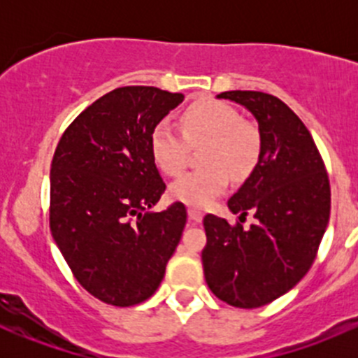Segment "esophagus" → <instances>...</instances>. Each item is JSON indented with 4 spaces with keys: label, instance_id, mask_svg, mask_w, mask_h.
Listing matches in <instances>:
<instances>
[{
    "label": "esophagus",
    "instance_id": "esophagus-1",
    "mask_svg": "<svg viewBox=\"0 0 358 358\" xmlns=\"http://www.w3.org/2000/svg\"><path fill=\"white\" fill-rule=\"evenodd\" d=\"M189 218L192 220V222H196V223L202 222V211H201V209H196V208H189Z\"/></svg>",
    "mask_w": 358,
    "mask_h": 358
}]
</instances>
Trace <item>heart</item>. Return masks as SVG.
<instances>
[{"mask_svg": "<svg viewBox=\"0 0 358 358\" xmlns=\"http://www.w3.org/2000/svg\"><path fill=\"white\" fill-rule=\"evenodd\" d=\"M180 131L161 121L150 135V154L164 175L182 173L190 145L206 143L201 162L206 168L180 176L169 189L173 199L194 208H206L227 190L230 175L244 178L262 152V136L252 122L241 119L229 103L201 99L190 103L180 119Z\"/></svg>", "mask_w": 358, "mask_h": 358, "instance_id": "b5f03b06", "label": "heart"}]
</instances>
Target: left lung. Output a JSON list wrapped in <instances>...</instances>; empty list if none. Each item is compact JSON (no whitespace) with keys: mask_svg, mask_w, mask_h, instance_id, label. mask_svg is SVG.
Returning a JSON list of instances; mask_svg holds the SVG:
<instances>
[{"mask_svg":"<svg viewBox=\"0 0 358 358\" xmlns=\"http://www.w3.org/2000/svg\"><path fill=\"white\" fill-rule=\"evenodd\" d=\"M255 115L262 152L255 169L230 197L229 209L243 221L204 216L208 243L202 266L216 298L237 308H258L286 294L315 259L331 213L326 166L301 119L282 100L263 92H223Z\"/></svg>","mask_w":358,"mask_h":358,"instance_id":"left-lung-1","label":"left lung"}]
</instances>
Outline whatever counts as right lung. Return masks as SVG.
Wrapping results in <instances>:
<instances>
[{
  "label": "right lung",
  "mask_w": 358,
  "mask_h": 358,
  "mask_svg": "<svg viewBox=\"0 0 358 358\" xmlns=\"http://www.w3.org/2000/svg\"><path fill=\"white\" fill-rule=\"evenodd\" d=\"M182 93L124 86L86 107L64 131L50 171V230L78 282L100 301L131 306L156 292L187 209L149 213L166 185L150 135Z\"/></svg>",
  "instance_id": "add662e5"
}]
</instances>
